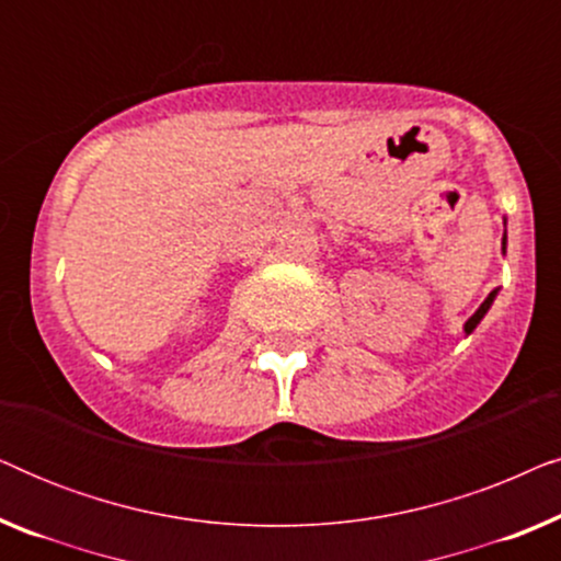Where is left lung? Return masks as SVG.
<instances>
[{
    "label": "left lung",
    "mask_w": 561,
    "mask_h": 561,
    "mask_svg": "<svg viewBox=\"0 0 561 561\" xmlns=\"http://www.w3.org/2000/svg\"><path fill=\"white\" fill-rule=\"evenodd\" d=\"M503 250H505V237H503ZM495 294H497V290H490V296L485 298V301H482V306H480V309H478V311H474L470 319H467V324H465V332H467V334H470V332H472V329L480 324V319H482V317H485V313H488V309H490V306H493V301H495Z\"/></svg>",
    "instance_id": "1"
}]
</instances>
